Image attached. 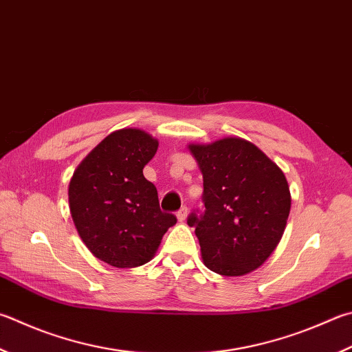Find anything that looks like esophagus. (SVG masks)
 Instances as JSON below:
<instances>
[{
	"label": "esophagus",
	"instance_id": "34e87169",
	"mask_svg": "<svg viewBox=\"0 0 352 352\" xmlns=\"http://www.w3.org/2000/svg\"><path fill=\"white\" fill-rule=\"evenodd\" d=\"M186 217H188V208L183 206V208L177 212V219H178V221H184V220H186Z\"/></svg>",
	"mask_w": 352,
	"mask_h": 352
}]
</instances>
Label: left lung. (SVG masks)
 <instances>
[{"mask_svg":"<svg viewBox=\"0 0 352 352\" xmlns=\"http://www.w3.org/2000/svg\"><path fill=\"white\" fill-rule=\"evenodd\" d=\"M203 174L204 212H192L204 265L220 276L257 270L282 240L291 192L282 169L257 146L228 137L189 144Z\"/></svg>","mask_w":352,"mask_h":352,"instance_id":"obj_1","label":"left lung"}]
</instances>
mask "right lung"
<instances>
[{
	"label": "right lung",
	"instance_id": "right-lung-1",
	"mask_svg": "<svg viewBox=\"0 0 352 352\" xmlns=\"http://www.w3.org/2000/svg\"><path fill=\"white\" fill-rule=\"evenodd\" d=\"M158 142L140 129L107 135L75 169L69 208L76 231L95 257L115 267L154 257L177 219L162 212L157 188L143 175Z\"/></svg>",
	"mask_w": 352,
	"mask_h": 352
}]
</instances>
